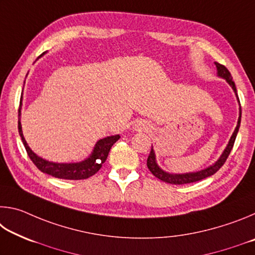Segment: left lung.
<instances>
[{"instance_id": "left-lung-1", "label": "left lung", "mask_w": 255, "mask_h": 255, "mask_svg": "<svg viewBox=\"0 0 255 255\" xmlns=\"http://www.w3.org/2000/svg\"><path fill=\"white\" fill-rule=\"evenodd\" d=\"M216 67H217V71H218V76L223 77V79H225L228 84L232 86V89L234 90L235 93H236V86L234 81H233V77L231 75L230 71L227 70V68L222 65V64H219L216 62L215 63ZM237 96V93H236ZM237 100H239V97H237ZM240 102V100H239ZM241 106V105H240ZM241 115H242V110H241V107H240V117H239V122H237V126L235 128L234 132H233V135L231 137L230 141H228V145L227 147L224 150V153L222 154V156L219 157V159L213 165L207 167L205 170H201L199 172H196V173H187V174H170V173H166V172H164L163 170H161L158 167V165L156 164V161H155V154H154V150L153 148L150 149V153L147 157V167L148 170L152 172V174L156 176L157 179L162 180L163 182H166V183H171V184H185V183H192V182H197V181H200L202 179H206L208 178V176L215 174L216 172H217L221 167L224 165V163L226 162L227 157L230 156V153L233 148V146H234L235 143V139H236V135L237 132H239V128H240V125H241Z\"/></svg>"}]
</instances>
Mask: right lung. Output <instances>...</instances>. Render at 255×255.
<instances>
[{
	"label": "right lung",
	"instance_id": "obj_1",
	"mask_svg": "<svg viewBox=\"0 0 255 255\" xmlns=\"http://www.w3.org/2000/svg\"><path fill=\"white\" fill-rule=\"evenodd\" d=\"M21 106V101H20ZM19 116H20V108H19ZM18 128L19 133L21 137V140L24 145V148L27 150L28 156L31 159L32 163L44 173L49 175H53L55 178L58 179H65V180H84L88 179L97 173V172L101 169L102 164L106 162L108 157V154L110 152V148L112 147L116 141H117L120 136H109L100 139L96 144V147L93 149V153L89 158L85 161H82L80 163H53L48 162L46 159L37 156L25 141L24 137L22 135V129H21V123L20 120L18 122Z\"/></svg>",
	"mask_w": 255,
	"mask_h": 255
}]
</instances>
